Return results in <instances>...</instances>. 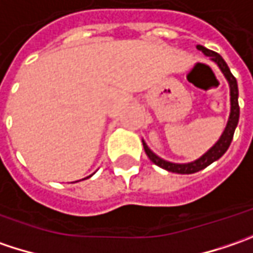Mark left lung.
I'll use <instances>...</instances> for the list:
<instances>
[{"mask_svg": "<svg viewBox=\"0 0 253 253\" xmlns=\"http://www.w3.org/2000/svg\"><path fill=\"white\" fill-rule=\"evenodd\" d=\"M197 49L203 50L207 56H210L212 61L219 66L221 72L224 73V76L226 78V81L229 83V90H231V113H229V119H228V123H226L225 130L222 133L221 138L215 143L214 147H211L203 157H200L198 160L192 161V163H187V164H175V163H170V161H166V160L160 159L159 156H156L150 148L147 147V144L143 141V147L144 151L148 156V159L151 160L156 166H159L164 170L171 171V172H177V174H192V172H197V171L204 170L205 167H208L210 164H212L214 161L222 157L225 154V151L229 147L232 137H234V133H235L236 125H238V120H239V105H238V83H236L235 76L231 73L226 62L222 59V56L219 53H216L214 50L207 49L205 46L201 45H197Z\"/></svg>", "mask_w": 253, "mask_h": 253, "instance_id": "8db88e82", "label": "left lung"}]
</instances>
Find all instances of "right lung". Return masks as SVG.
<instances>
[{
    "mask_svg": "<svg viewBox=\"0 0 253 253\" xmlns=\"http://www.w3.org/2000/svg\"><path fill=\"white\" fill-rule=\"evenodd\" d=\"M86 178H89V177H86Z\"/></svg>",
    "mask_w": 253,
    "mask_h": 253,
    "instance_id": "add662e5",
    "label": "right lung"
}]
</instances>
